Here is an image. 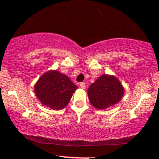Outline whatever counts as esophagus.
<instances>
[{
	"mask_svg": "<svg viewBox=\"0 0 159 159\" xmlns=\"http://www.w3.org/2000/svg\"><path fill=\"white\" fill-rule=\"evenodd\" d=\"M79 85L82 89H85L86 88V84H85L84 82H81V83L79 84Z\"/></svg>",
	"mask_w": 159,
	"mask_h": 159,
	"instance_id": "obj_1",
	"label": "esophagus"
}]
</instances>
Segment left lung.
Masks as SVG:
<instances>
[{
	"label": "left lung",
	"mask_w": 159,
	"mask_h": 159,
	"mask_svg": "<svg viewBox=\"0 0 159 159\" xmlns=\"http://www.w3.org/2000/svg\"><path fill=\"white\" fill-rule=\"evenodd\" d=\"M87 93L93 106L105 109L119 102L124 89L119 80L114 76L103 75L90 86Z\"/></svg>",
	"instance_id": "1"
}]
</instances>
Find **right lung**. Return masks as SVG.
<instances>
[{
	"label": "right lung",
	"instance_id": "add662e5",
	"mask_svg": "<svg viewBox=\"0 0 159 159\" xmlns=\"http://www.w3.org/2000/svg\"><path fill=\"white\" fill-rule=\"evenodd\" d=\"M34 87L36 96L43 105L56 110L66 106L78 89L67 76L57 71L45 73Z\"/></svg>",
	"mask_w": 159,
	"mask_h": 159
}]
</instances>
